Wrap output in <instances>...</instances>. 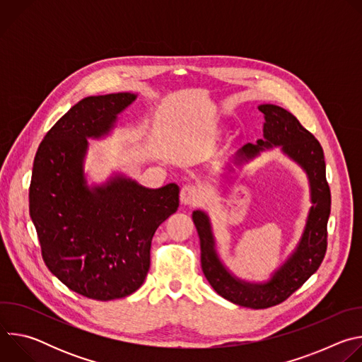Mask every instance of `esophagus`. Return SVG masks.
<instances>
[{
	"label": "esophagus",
	"mask_w": 362,
	"mask_h": 362,
	"mask_svg": "<svg viewBox=\"0 0 362 362\" xmlns=\"http://www.w3.org/2000/svg\"><path fill=\"white\" fill-rule=\"evenodd\" d=\"M180 200L183 204H197L200 200V189L196 185H185L180 192Z\"/></svg>",
	"instance_id": "1"
}]
</instances>
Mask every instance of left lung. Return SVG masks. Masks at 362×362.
<instances>
[{
    "label": "left lung",
    "mask_w": 362,
    "mask_h": 362,
    "mask_svg": "<svg viewBox=\"0 0 362 362\" xmlns=\"http://www.w3.org/2000/svg\"><path fill=\"white\" fill-rule=\"evenodd\" d=\"M265 116L264 139L256 144L247 143L238 153L236 160L245 163L274 146H279L289 159L306 173L311 187V209L295 250L274 272L269 281L253 284L236 278L219 259L209 216L203 211L192 214L200 239L202 271L212 288L225 299L252 309L278 305L299 289L315 274L327 252V225L331 214V190L327 182L324 150L320 141L309 133L288 110L275 105H261Z\"/></svg>",
    "instance_id": "left-lung-1"
}]
</instances>
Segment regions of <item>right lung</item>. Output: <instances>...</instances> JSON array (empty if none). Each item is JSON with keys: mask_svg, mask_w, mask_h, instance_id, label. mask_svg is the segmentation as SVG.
<instances>
[{"mask_svg": "<svg viewBox=\"0 0 362 362\" xmlns=\"http://www.w3.org/2000/svg\"><path fill=\"white\" fill-rule=\"evenodd\" d=\"M136 97L83 98L48 130L34 158L30 216L42 259L69 289L97 300L124 298L141 286L153 235L179 208L176 183L148 189L116 175L87 185V139L109 134Z\"/></svg>", "mask_w": 362, "mask_h": 362, "instance_id": "add662e5", "label": "right lung"}]
</instances>
